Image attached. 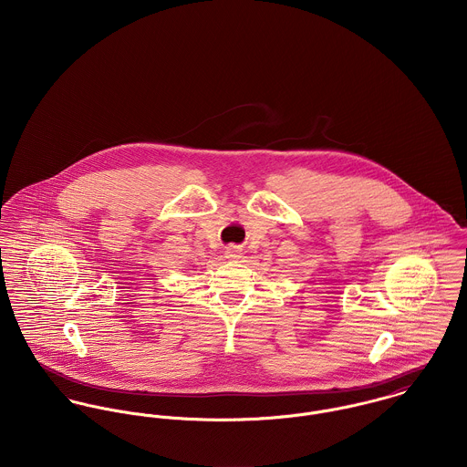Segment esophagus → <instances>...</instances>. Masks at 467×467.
Segmentation results:
<instances>
[{"label":"esophagus","instance_id":"34e87169","mask_svg":"<svg viewBox=\"0 0 467 467\" xmlns=\"http://www.w3.org/2000/svg\"><path fill=\"white\" fill-rule=\"evenodd\" d=\"M241 246L239 244H230L226 246V252H224V257L226 259H239L241 257Z\"/></svg>","mask_w":467,"mask_h":467}]
</instances>
